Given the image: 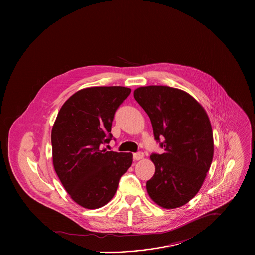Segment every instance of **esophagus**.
I'll return each instance as SVG.
<instances>
[{
	"mask_svg": "<svg viewBox=\"0 0 255 255\" xmlns=\"http://www.w3.org/2000/svg\"><path fill=\"white\" fill-rule=\"evenodd\" d=\"M143 157H144V153H143V152H140V151L133 154V159H134L135 161H138V160L142 159Z\"/></svg>",
	"mask_w": 255,
	"mask_h": 255,
	"instance_id": "esophagus-1",
	"label": "esophagus"
}]
</instances>
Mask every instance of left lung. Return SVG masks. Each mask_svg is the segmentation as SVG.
I'll use <instances>...</instances> for the list:
<instances>
[{
    "mask_svg": "<svg viewBox=\"0 0 255 255\" xmlns=\"http://www.w3.org/2000/svg\"><path fill=\"white\" fill-rule=\"evenodd\" d=\"M134 98L149 116L155 140L164 149L150 156L155 174L146 183L147 192L163 208L182 206L199 191L213 160L209 118L192 96L178 88L143 86L134 90Z\"/></svg>",
    "mask_w": 255,
    "mask_h": 255,
    "instance_id": "8db88e82",
    "label": "left lung"
}]
</instances>
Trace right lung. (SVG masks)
<instances>
[{
    "mask_svg": "<svg viewBox=\"0 0 255 255\" xmlns=\"http://www.w3.org/2000/svg\"><path fill=\"white\" fill-rule=\"evenodd\" d=\"M130 92L124 86L84 88L58 113L51 134L53 165L73 201L84 208L107 204L132 164L131 153L104 148L113 138L115 113Z\"/></svg>",
    "mask_w": 255,
    "mask_h": 255,
    "instance_id": "1",
    "label": "right lung"
}]
</instances>
